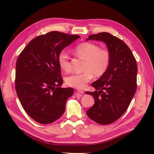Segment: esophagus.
I'll return each instance as SVG.
<instances>
[{
    "mask_svg": "<svg viewBox=\"0 0 154 154\" xmlns=\"http://www.w3.org/2000/svg\"><path fill=\"white\" fill-rule=\"evenodd\" d=\"M77 92L78 93H80V94H84V90H77Z\"/></svg>",
    "mask_w": 154,
    "mask_h": 154,
    "instance_id": "34e87169",
    "label": "esophagus"
}]
</instances>
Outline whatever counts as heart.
Instances as JSON below:
<instances>
[{
	"mask_svg": "<svg viewBox=\"0 0 154 154\" xmlns=\"http://www.w3.org/2000/svg\"><path fill=\"white\" fill-rule=\"evenodd\" d=\"M75 52L79 57L85 60L83 70L80 73H73L66 78V83L69 87L82 89L93 79V75L100 78L108 70L111 62L110 53L106 49H102L97 44L82 43L75 48ZM57 62L62 71L69 72L71 69L69 57L66 50L59 52Z\"/></svg>",
	"mask_w": 154,
	"mask_h": 154,
	"instance_id": "heart-1",
	"label": "heart"
}]
</instances>
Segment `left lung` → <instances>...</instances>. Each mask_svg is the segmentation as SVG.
I'll use <instances>...</instances> for the list:
<instances>
[{
  "instance_id": "1",
  "label": "left lung",
  "mask_w": 154,
  "mask_h": 154,
  "mask_svg": "<svg viewBox=\"0 0 154 154\" xmlns=\"http://www.w3.org/2000/svg\"><path fill=\"white\" fill-rule=\"evenodd\" d=\"M86 40L104 42L110 53L108 70L92 84L96 90L86 92L94 100L86 112L88 116L97 123L109 125L123 115L135 94L137 65L129 47L111 33L92 34Z\"/></svg>"
}]
</instances>
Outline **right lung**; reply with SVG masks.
Listing matches in <instances>:
<instances>
[{"mask_svg": "<svg viewBox=\"0 0 154 154\" xmlns=\"http://www.w3.org/2000/svg\"><path fill=\"white\" fill-rule=\"evenodd\" d=\"M81 38L50 31L29 42L16 63L15 90L21 104L31 119L41 124L53 123L62 116L73 89L63 83L57 55Z\"/></svg>", "mask_w": 154, "mask_h": 154, "instance_id": "obj_1", "label": "right lung"}]
</instances>
